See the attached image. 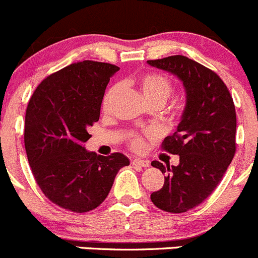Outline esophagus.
<instances>
[{"label":"esophagus","instance_id":"obj_1","mask_svg":"<svg viewBox=\"0 0 258 258\" xmlns=\"http://www.w3.org/2000/svg\"><path fill=\"white\" fill-rule=\"evenodd\" d=\"M132 164L134 165V167L148 168L150 165V162H149V160L140 159V158H134V159H132Z\"/></svg>","mask_w":258,"mask_h":258}]
</instances>
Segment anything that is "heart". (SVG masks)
Masks as SVG:
<instances>
[{
	"label": "heart",
	"instance_id": "1",
	"mask_svg": "<svg viewBox=\"0 0 258 258\" xmlns=\"http://www.w3.org/2000/svg\"><path fill=\"white\" fill-rule=\"evenodd\" d=\"M139 85L147 101H162L164 104L168 96L172 93V84H170V81L165 76L160 75V74H144V75L139 78ZM120 90V84H114V85L109 88L103 100L104 110H109L111 108L114 100L119 95ZM130 145H132L134 150H140L144 147V138L139 134L132 135Z\"/></svg>",
	"mask_w": 258,
	"mask_h": 258
}]
</instances>
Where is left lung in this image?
Segmentation results:
<instances>
[{"instance_id":"1","label":"left lung","mask_w":258,"mask_h":258,"mask_svg":"<svg viewBox=\"0 0 258 258\" xmlns=\"http://www.w3.org/2000/svg\"><path fill=\"white\" fill-rule=\"evenodd\" d=\"M183 83L185 108L177 132L162 148L179 155L177 167L154 160L153 167L167 173L164 184L150 195L160 210L183 213L197 207L219 184L236 153V110L222 79L206 66L183 55L148 60Z\"/></svg>"}]
</instances>
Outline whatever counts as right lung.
Instances as JSON below:
<instances>
[{"mask_svg":"<svg viewBox=\"0 0 258 258\" xmlns=\"http://www.w3.org/2000/svg\"><path fill=\"white\" fill-rule=\"evenodd\" d=\"M118 66L98 61L71 63L43 79L25 116V149L42 193L76 213L95 210L108 197L119 169L129 165L121 153L88 152L89 126L100 116L106 85Z\"/></svg>","mask_w":258,"mask_h":258,"instance_id":"add662e5","label":"right lung"}]
</instances>
